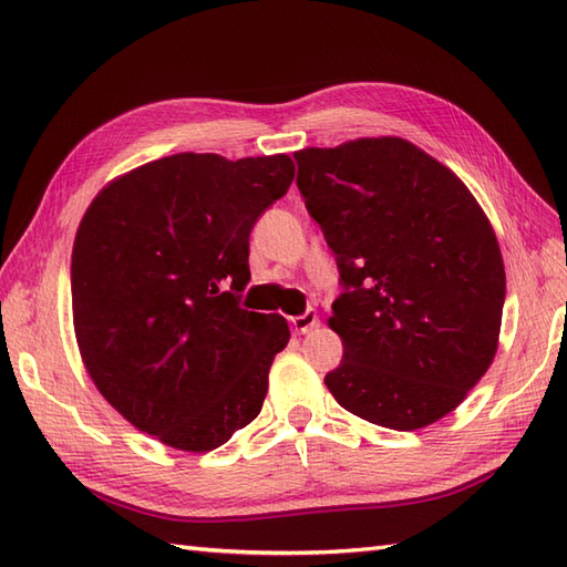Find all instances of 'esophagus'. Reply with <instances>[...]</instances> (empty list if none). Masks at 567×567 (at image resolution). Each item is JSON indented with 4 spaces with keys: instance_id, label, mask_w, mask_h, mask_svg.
Returning <instances> with one entry per match:
<instances>
[{
    "instance_id": "obj_1",
    "label": "esophagus",
    "mask_w": 567,
    "mask_h": 567,
    "mask_svg": "<svg viewBox=\"0 0 567 567\" xmlns=\"http://www.w3.org/2000/svg\"><path fill=\"white\" fill-rule=\"evenodd\" d=\"M290 323H292V331H295V333H307L309 329L317 327V311H315V309H307L305 315L292 317Z\"/></svg>"
}]
</instances>
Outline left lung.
Instances as JSON below:
<instances>
[{"mask_svg":"<svg viewBox=\"0 0 567 567\" xmlns=\"http://www.w3.org/2000/svg\"><path fill=\"white\" fill-rule=\"evenodd\" d=\"M297 187L339 265L327 388L396 431L451 414L497 353L504 262L470 189L414 143L382 136L295 153Z\"/></svg>","mask_w":567,"mask_h":567,"instance_id":"left-lung-1","label":"left lung"}]
</instances>
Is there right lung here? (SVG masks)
<instances>
[{
  "mask_svg": "<svg viewBox=\"0 0 567 567\" xmlns=\"http://www.w3.org/2000/svg\"><path fill=\"white\" fill-rule=\"evenodd\" d=\"M287 155L177 153L104 187L70 265L90 378L138 431L179 451L224 445L260 414L287 321L240 307L248 238L290 189Z\"/></svg>",
  "mask_w": 567,
  "mask_h": 567,
  "instance_id": "obj_1",
  "label": "right lung"
}]
</instances>
